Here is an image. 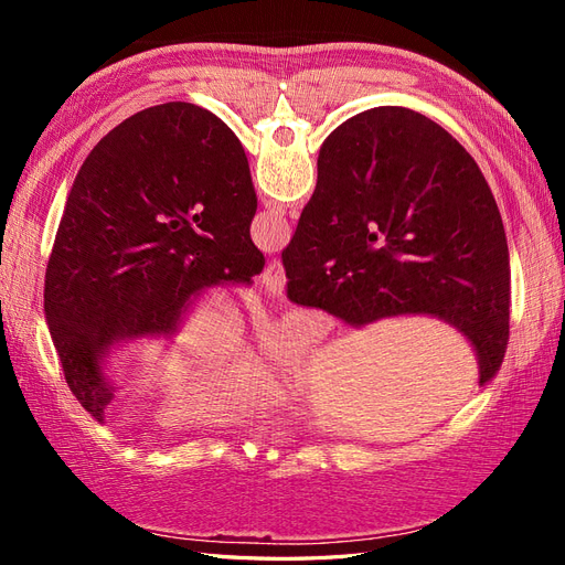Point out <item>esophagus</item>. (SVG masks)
Listing matches in <instances>:
<instances>
[{"label":"esophagus","instance_id":"34e87169","mask_svg":"<svg viewBox=\"0 0 565 565\" xmlns=\"http://www.w3.org/2000/svg\"><path fill=\"white\" fill-rule=\"evenodd\" d=\"M262 285H264L266 292L273 295V297H280L282 295V289H285V270H282V264L278 259H273L266 266L264 276H262Z\"/></svg>","mask_w":565,"mask_h":565}]
</instances>
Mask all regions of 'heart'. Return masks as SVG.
<instances>
[{"mask_svg":"<svg viewBox=\"0 0 565 565\" xmlns=\"http://www.w3.org/2000/svg\"><path fill=\"white\" fill-rule=\"evenodd\" d=\"M243 341V324L224 303H198L185 311L177 328V344L185 358L216 363L231 358ZM270 351L287 363H299L309 353V334L299 322H287L270 334ZM287 388L280 365L262 355H237L207 370L193 384L188 405L202 417L249 413L278 401Z\"/></svg>","mask_w":565,"mask_h":565,"instance_id":"heart-1","label":"heart"}]
</instances>
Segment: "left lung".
I'll use <instances>...</instances> for the list:
<instances>
[{
  "mask_svg": "<svg viewBox=\"0 0 565 565\" xmlns=\"http://www.w3.org/2000/svg\"><path fill=\"white\" fill-rule=\"evenodd\" d=\"M256 193L237 136L210 110L162 104L100 139L73 181L44 278L65 382L104 422L100 358L117 339L172 337L193 301L252 285Z\"/></svg>",
  "mask_w": 565,
  "mask_h": 565,
  "instance_id": "8db88e82",
  "label": "left lung"
}]
</instances>
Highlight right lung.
Returning a JSON list of instances; mask_svg holds the SVG:
<instances>
[{
    "instance_id": "1",
    "label": "right lung",
    "mask_w": 565,
    "mask_h": 565,
    "mask_svg": "<svg viewBox=\"0 0 565 565\" xmlns=\"http://www.w3.org/2000/svg\"><path fill=\"white\" fill-rule=\"evenodd\" d=\"M287 299L349 324L429 313L465 334L481 386L509 341L502 216L457 139L407 108H372L324 139L318 183L282 252Z\"/></svg>"
}]
</instances>
